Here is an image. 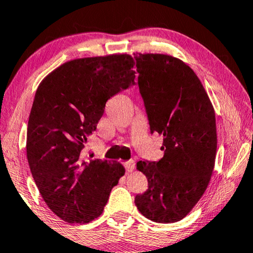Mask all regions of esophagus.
I'll list each match as a JSON object with an SVG mask.
<instances>
[{
    "instance_id": "esophagus-1",
    "label": "esophagus",
    "mask_w": 253,
    "mask_h": 253,
    "mask_svg": "<svg viewBox=\"0 0 253 253\" xmlns=\"http://www.w3.org/2000/svg\"><path fill=\"white\" fill-rule=\"evenodd\" d=\"M124 166H126V171H127V172L132 171L133 169H134V161H133V160H129V161H126V164H124Z\"/></svg>"
}]
</instances>
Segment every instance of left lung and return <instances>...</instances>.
Segmentation results:
<instances>
[{
  "mask_svg": "<svg viewBox=\"0 0 253 253\" xmlns=\"http://www.w3.org/2000/svg\"><path fill=\"white\" fill-rule=\"evenodd\" d=\"M138 86L151 133L164 136L159 161H139L148 189L137 195L139 212L154 222L188 215L209 185L216 154L215 113L193 70L164 54H134Z\"/></svg>",
  "mask_w": 253,
  "mask_h": 253,
  "instance_id": "8db88e82",
  "label": "left lung"
}]
</instances>
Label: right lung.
Wrapping results in <instances>:
<instances>
[{"label":"right lung","mask_w":253,"mask_h":253,"mask_svg":"<svg viewBox=\"0 0 253 253\" xmlns=\"http://www.w3.org/2000/svg\"><path fill=\"white\" fill-rule=\"evenodd\" d=\"M133 65L126 54L69 61L37 89L27 126V161L44 203L65 222L88 223L101 215L124 175L119 162H85L82 155L106 102L136 84Z\"/></svg>","instance_id":"add662e5"}]
</instances>
